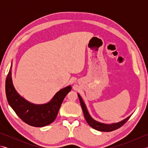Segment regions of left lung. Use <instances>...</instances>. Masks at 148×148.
<instances>
[{"label": "left lung", "mask_w": 148, "mask_h": 148, "mask_svg": "<svg viewBox=\"0 0 148 148\" xmlns=\"http://www.w3.org/2000/svg\"><path fill=\"white\" fill-rule=\"evenodd\" d=\"M77 95L81 103V108H82V109H83L84 118H85L86 121H87V123H88L90 126L97 130L101 131V132H111L113 130H115L116 129H118V128H120L121 127H122L123 125L130 118V116H128V118L123 119V120L120 122L117 123H113L111 125H107V124H103V123H99L98 121L94 120V119L91 117L88 112L87 111L86 106L83 102L81 96L79 95V94H77Z\"/></svg>", "instance_id": "8db88e82"}]
</instances>
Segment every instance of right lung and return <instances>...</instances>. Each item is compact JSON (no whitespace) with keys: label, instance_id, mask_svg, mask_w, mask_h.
I'll return each mask as SVG.
<instances>
[{"label":"right lung","instance_id":"obj_1","mask_svg":"<svg viewBox=\"0 0 148 148\" xmlns=\"http://www.w3.org/2000/svg\"><path fill=\"white\" fill-rule=\"evenodd\" d=\"M11 67L5 80V95L9 106L22 121L30 126L42 127L51 124L57 116L65 96L71 92V86L60 90L46 104H34L27 101L16 91L12 81Z\"/></svg>","mask_w":148,"mask_h":148}]
</instances>
